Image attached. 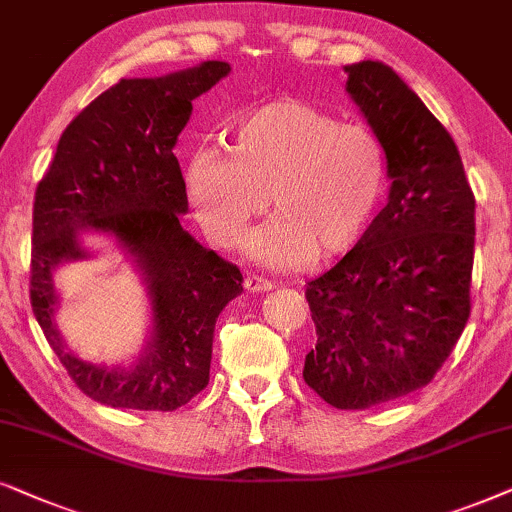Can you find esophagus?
<instances>
[{"instance_id":"34e87169","label":"esophagus","mask_w":512,"mask_h":512,"mask_svg":"<svg viewBox=\"0 0 512 512\" xmlns=\"http://www.w3.org/2000/svg\"><path fill=\"white\" fill-rule=\"evenodd\" d=\"M243 285H245V290H248V292H267V290L274 288L271 281H267V278H262V276H245Z\"/></svg>"}]
</instances>
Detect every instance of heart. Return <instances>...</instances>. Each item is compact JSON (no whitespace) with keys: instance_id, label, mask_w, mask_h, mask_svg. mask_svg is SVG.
Masks as SVG:
<instances>
[{"instance_id":"1","label":"heart","mask_w":512,"mask_h":512,"mask_svg":"<svg viewBox=\"0 0 512 512\" xmlns=\"http://www.w3.org/2000/svg\"><path fill=\"white\" fill-rule=\"evenodd\" d=\"M187 180L201 227L224 248L241 241L271 196L278 215L252 234L248 252L267 267L297 269L363 236L384 199L388 159L370 126L285 100L245 114L229 152L203 149Z\"/></svg>"}]
</instances>
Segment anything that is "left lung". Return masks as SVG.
<instances>
[{"mask_svg": "<svg viewBox=\"0 0 512 512\" xmlns=\"http://www.w3.org/2000/svg\"><path fill=\"white\" fill-rule=\"evenodd\" d=\"M346 72L393 185L356 248L306 283L318 342L304 381L337 410H370L426 386L459 342L475 196L452 135L391 67L363 60Z\"/></svg>", "mask_w": 512, "mask_h": 512, "instance_id": "left-lung-1", "label": "left lung"}]
</instances>
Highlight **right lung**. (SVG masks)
I'll return each mask as SVG.
<instances>
[{
    "label": "right lung",
    "instance_id": "1",
    "mask_svg": "<svg viewBox=\"0 0 512 512\" xmlns=\"http://www.w3.org/2000/svg\"><path fill=\"white\" fill-rule=\"evenodd\" d=\"M229 70V63L208 60L161 79H121L67 124L34 192V318L79 391L100 405L173 412L208 386L215 320L243 292V276L180 227L189 203L173 147L192 100ZM81 226L117 235L148 276L155 332L133 371H105L74 359L52 327L50 271L84 256L76 243Z\"/></svg>",
    "mask_w": 512,
    "mask_h": 512
}]
</instances>
